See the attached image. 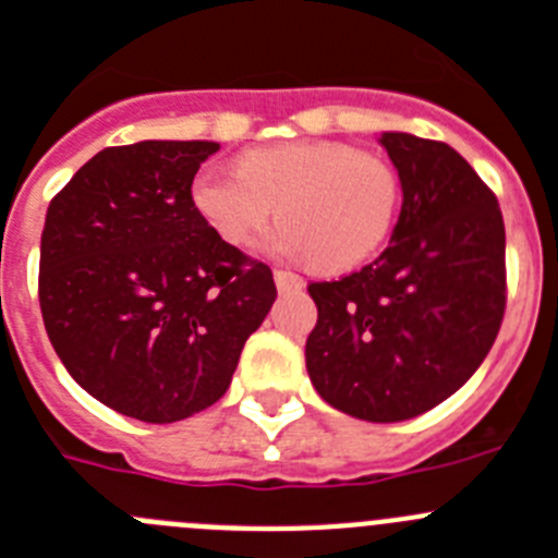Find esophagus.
<instances>
[{
    "label": "esophagus",
    "mask_w": 558,
    "mask_h": 558,
    "mask_svg": "<svg viewBox=\"0 0 558 558\" xmlns=\"http://www.w3.org/2000/svg\"><path fill=\"white\" fill-rule=\"evenodd\" d=\"M275 283H278L280 291H300L305 280L296 272H289V269H275Z\"/></svg>",
    "instance_id": "obj_1"
}]
</instances>
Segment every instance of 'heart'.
<instances>
[{
	"mask_svg": "<svg viewBox=\"0 0 558 558\" xmlns=\"http://www.w3.org/2000/svg\"><path fill=\"white\" fill-rule=\"evenodd\" d=\"M402 184L388 159L350 143L305 140L253 148L239 173L203 168L192 203L208 228L244 247L278 206L280 222L267 236L275 253L311 258L341 272L377 253L397 222Z\"/></svg>",
	"mask_w": 558,
	"mask_h": 558,
	"instance_id": "b5f03b06",
	"label": "heart"
}]
</instances>
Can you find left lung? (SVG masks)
<instances>
[{
  "label": "left lung",
  "mask_w": 558,
  "mask_h": 558,
  "mask_svg": "<svg viewBox=\"0 0 558 558\" xmlns=\"http://www.w3.org/2000/svg\"><path fill=\"white\" fill-rule=\"evenodd\" d=\"M379 143L402 181L399 222L377 262L308 286L319 319L305 366L327 404L390 424L446 402L487 357L507 311V236L496 192L451 145Z\"/></svg>",
  "instance_id": "left-lung-1"
}]
</instances>
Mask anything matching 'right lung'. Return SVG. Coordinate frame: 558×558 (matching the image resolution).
<instances>
[{
    "label": "right lung",
    "mask_w": 558,
    "mask_h": 558,
    "mask_svg": "<svg viewBox=\"0 0 558 558\" xmlns=\"http://www.w3.org/2000/svg\"><path fill=\"white\" fill-rule=\"evenodd\" d=\"M220 145L143 140L93 156L51 197L38 300L57 357L132 418L211 408L272 308V269L222 242L192 203Z\"/></svg>",
    "instance_id": "right-lung-1"
}]
</instances>
